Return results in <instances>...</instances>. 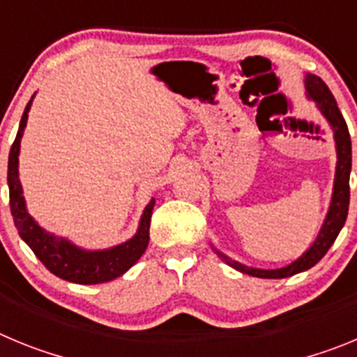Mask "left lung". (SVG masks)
<instances>
[{"label": "left lung", "instance_id": "1", "mask_svg": "<svg viewBox=\"0 0 357 357\" xmlns=\"http://www.w3.org/2000/svg\"><path fill=\"white\" fill-rule=\"evenodd\" d=\"M305 87H307L309 96L317 102L318 109L321 110V114L326 116L327 121L331 123V127L334 130L336 151H338V164H336L333 202H331V209L326 218V223L321 227L320 234H318L317 241L313 243V247L309 248L301 259H296L289 266L280 268V270H257V268L243 266V264L227 259L225 255L220 254L238 272L248 273L252 277H259V279H284V277H291L295 273H301L304 270H309L311 266H314L327 254V250L331 248L334 239L338 238L340 230L345 225L347 214H349V200H351L349 176H351L352 166L351 134H349L345 119H343L342 112H340L338 105H336V100H334L333 93L329 91L326 82L321 80V78L314 77V75H307V78H305Z\"/></svg>", "mask_w": 357, "mask_h": 357}]
</instances>
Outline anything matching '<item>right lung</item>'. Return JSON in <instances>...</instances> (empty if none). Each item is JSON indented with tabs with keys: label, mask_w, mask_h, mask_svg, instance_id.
I'll list each match as a JSON object with an SVG mask.
<instances>
[{
	"label": "right lung",
	"mask_w": 357,
	"mask_h": 357,
	"mask_svg": "<svg viewBox=\"0 0 357 357\" xmlns=\"http://www.w3.org/2000/svg\"><path fill=\"white\" fill-rule=\"evenodd\" d=\"M28 109H30V102H28L26 109H24L23 118H21V123H19L17 135H15L14 143H12L10 155H8L10 211L12 216H14V223L19 236L24 239V243L33 250V254L39 257L40 263L48 268L50 272L55 273L61 279L69 280V282L100 284V282H107V280H112L116 277L123 275L135 261L139 259L148 247L153 198L150 200L146 209H144L137 234L130 241L123 243L119 247L109 248V250H80V248H77L75 245L66 241V239L56 238V236L50 234V232L40 229L33 222V218L26 213L23 191H21V182H19L17 176L19 143H21L24 125H26Z\"/></svg>",
	"instance_id": "obj_1"
}]
</instances>
